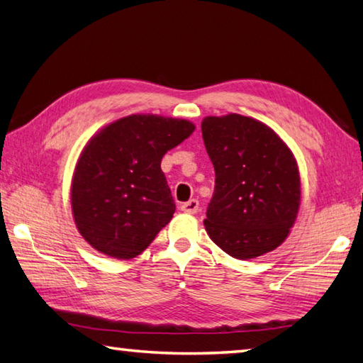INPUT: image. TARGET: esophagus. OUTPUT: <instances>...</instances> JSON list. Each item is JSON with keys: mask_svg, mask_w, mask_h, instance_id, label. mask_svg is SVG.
<instances>
[{"mask_svg": "<svg viewBox=\"0 0 363 363\" xmlns=\"http://www.w3.org/2000/svg\"><path fill=\"white\" fill-rule=\"evenodd\" d=\"M181 209L184 211V213L195 214L196 211H199V201H196V200H189L187 203H182L181 204Z\"/></svg>", "mask_w": 363, "mask_h": 363, "instance_id": "34e87169", "label": "esophagus"}]
</instances>
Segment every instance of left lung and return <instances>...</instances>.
<instances>
[{
  "instance_id": "8db88e82",
  "label": "left lung",
  "mask_w": 363,
  "mask_h": 363,
  "mask_svg": "<svg viewBox=\"0 0 363 363\" xmlns=\"http://www.w3.org/2000/svg\"><path fill=\"white\" fill-rule=\"evenodd\" d=\"M203 141L214 164L216 187L204 228L233 259L272 252L298 214V164L287 144L263 122L240 114L208 116Z\"/></svg>"
}]
</instances>
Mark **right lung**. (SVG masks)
I'll return each instance as SVG.
<instances>
[{"instance_id":"obj_1","label":"right lung","mask_w":363,"mask_h":363,"mask_svg":"<svg viewBox=\"0 0 363 363\" xmlns=\"http://www.w3.org/2000/svg\"><path fill=\"white\" fill-rule=\"evenodd\" d=\"M194 130L184 118L131 114L90 138L72 174L71 209L91 247L121 260L147 249L176 209L162 159Z\"/></svg>"}]
</instances>
